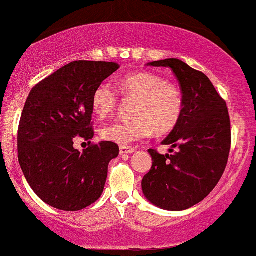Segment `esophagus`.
Wrapping results in <instances>:
<instances>
[{
    "label": "esophagus",
    "mask_w": 256,
    "mask_h": 256,
    "mask_svg": "<svg viewBox=\"0 0 256 256\" xmlns=\"http://www.w3.org/2000/svg\"><path fill=\"white\" fill-rule=\"evenodd\" d=\"M119 151H120V154H132V152H134L136 148H130V146H120L119 148Z\"/></svg>",
    "instance_id": "34e87169"
}]
</instances>
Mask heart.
I'll return each instance as SVG.
<instances>
[{
    "label": "heart",
    "mask_w": 256,
    "mask_h": 256,
    "mask_svg": "<svg viewBox=\"0 0 256 256\" xmlns=\"http://www.w3.org/2000/svg\"><path fill=\"white\" fill-rule=\"evenodd\" d=\"M119 90L128 100H134L131 120L112 122L102 128L105 140L120 144H134L148 137L154 131L164 134L180 122L183 111V96L174 84L151 72H138L120 79ZM119 104L117 90L108 82L100 84L92 94V108L99 118L113 114Z\"/></svg>",
    "instance_id": "b5f03b06"
}]
</instances>
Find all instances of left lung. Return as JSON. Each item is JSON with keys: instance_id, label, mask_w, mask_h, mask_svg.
Wrapping results in <instances>:
<instances>
[{"instance_id": "8db88e82", "label": "left lung", "mask_w": 256, "mask_h": 256, "mask_svg": "<svg viewBox=\"0 0 256 256\" xmlns=\"http://www.w3.org/2000/svg\"><path fill=\"white\" fill-rule=\"evenodd\" d=\"M148 66L171 68L183 93V111L162 142L178 150L160 154L148 148L152 166L142 188L152 204L178 212L204 200L221 180L232 145L230 118L224 99L204 73L178 59L154 61Z\"/></svg>"}]
</instances>
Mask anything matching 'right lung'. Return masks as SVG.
I'll list each match as a JSON object with an SVG mask.
<instances>
[{
  "mask_svg": "<svg viewBox=\"0 0 256 256\" xmlns=\"http://www.w3.org/2000/svg\"><path fill=\"white\" fill-rule=\"evenodd\" d=\"M119 67L105 61H73L29 93L18 124V162L29 186L50 206L76 212L104 192L108 163L119 148L113 142L90 143L92 94ZM76 138L88 141L89 148L76 150Z\"/></svg>",
  "mask_w": 256,
  "mask_h": 256,
  "instance_id": "right-lung-1",
  "label": "right lung"
}]
</instances>
